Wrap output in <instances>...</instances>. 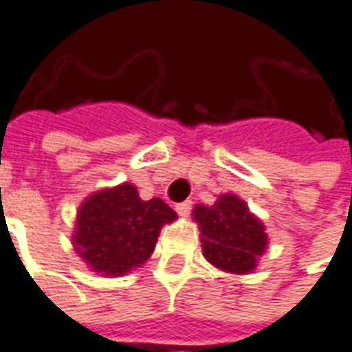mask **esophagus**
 I'll return each instance as SVG.
<instances>
[{"instance_id":"34e87169","label":"esophagus","mask_w":352,"mask_h":352,"mask_svg":"<svg viewBox=\"0 0 352 352\" xmlns=\"http://www.w3.org/2000/svg\"><path fill=\"white\" fill-rule=\"evenodd\" d=\"M175 210H177V214H179V216L186 217V216H188V214H190V210H192V202H190V200H185V202H179V204H177V206H175Z\"/></svg>"}]
</instances>
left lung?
<instances>
[{
    "label": "left lung",
    "instance_id": "1",
    "mask_svg": "<svg viewBox=\"0 0 352 352\" xmlns=\"http://www.w3.org/2000/svg\"><path fill=\"white\" fill-rule=\"evenodd\" d=\"M204 256L223 272L248 274L264 252L267 235L256 216L235 195H221L214 206L195 208Z\"/></svg>",
    "mask_w": 352,
    "mask_h": 352
}]
</instances>
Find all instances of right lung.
Here are the masks:
<instances>
[{
  "mask_svg": "<svg viewBox=\"0 0 352 352\" xmlns=\"http://www.w3.org/2000/svg\"><path fill=\"white\" fill-rule=\"evenodd\" d=\"M175 217L164 200H140L136 186L125 183L86 200L73 241L96 274L123 276L144 264L156 248L160 229Z\"/></svg>",
  "mask_w": 352,
  "mask_h": 352,
  "instance_id": "1",
  "label": "right lung"
}]
</instances>
